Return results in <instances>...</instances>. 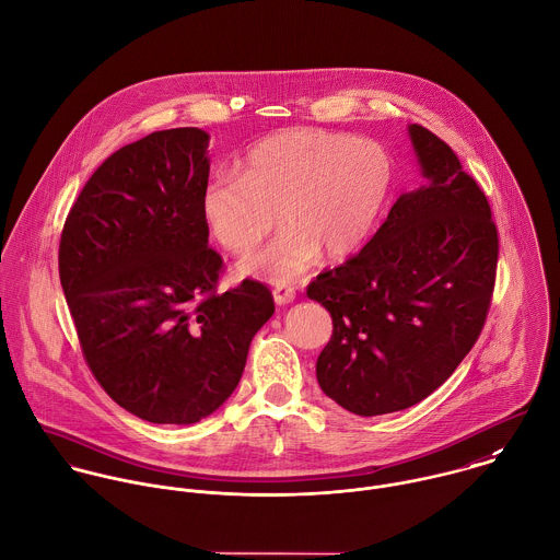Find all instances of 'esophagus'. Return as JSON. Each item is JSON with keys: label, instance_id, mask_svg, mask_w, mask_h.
<instances>
[{"label": "esophagus", "instance_id": "1", "mask_svg": "<svg viewBox=\"0 0 560 560\" xmlns=\"http://www.w3.org/2000/svg\"><path fill=\"white\" fill-rule=\"evenodd\" d=\"M273 300L278 306H284V304H291L295 300V287L293 284H287V282H278L273 287Z\"/></svg>", "mask_w": 560, "mask_h": 560}]
</instances>
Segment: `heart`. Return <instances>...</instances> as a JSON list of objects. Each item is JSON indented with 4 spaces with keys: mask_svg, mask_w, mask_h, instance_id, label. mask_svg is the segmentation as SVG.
<instances>
[{
    "mask_svg": "<svg viewBox=\"0 0 560 560\" xmlns=\"http://www.w3.org/2000/svg\"><path fill=\"white\" fill-rule=\"evenodd\" d=\"M393 187V161L372 139L322 128H291L252 145L238 174L214 172L201 187L199 214L228 252L256 247L273 225L280 234L238 269L267 282L300 278L322 252L339 258L372 232Z\"/></svg>",
    "mask_w": 560,
    "mask_h": 560,
    "instance_id": "heart-1",
    "label": "heart"
}]
</instances>
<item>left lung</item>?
I'll use <instances>...</instances> for the list:
<instances>
[{"label":"left lung","mask_w":560,"mask_h":560,"mask_svg":"<svg viewBox=\"0 0 560 560\" xmlns=\"http://www.w3.org/2000/svg\"><path fill=\"white\" fill-rule=\"evenodd\" d=\"M425 183L397 197L372 241L306 289L332 317L322 390L373 417L436 390L478 341L495 287L498 228L452 148L408 126Z\"/></svg>","instance_id":"left-lung-1"}]
</instances>
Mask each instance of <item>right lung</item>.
I'll return each instance as SVG.
<instances>
[{
	"instance_id": "right-lung-1",
	"label": "right lung",
	"mask_w": 560,
	"mask_h": 560,
	"mask_svg": "<svg viewBox=\"0 0 560 560\" xmlns=\"http://www.w3.org/2000/svg\"><path fill=\"white\" fill-rule=\"evenodd\" d=\"M208 135L152 132L108 156L71 206L58 249L60 284L89 370L128 412L195 423L236 388L271 291L243 280L217 291L199 195Z\"/></svg>"
}]
</instances>
